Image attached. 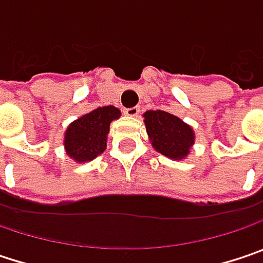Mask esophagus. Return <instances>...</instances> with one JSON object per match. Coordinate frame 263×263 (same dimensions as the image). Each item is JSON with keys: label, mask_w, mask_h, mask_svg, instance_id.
<instances>
[{"label": "esophagus", "mask_w": 263, "mask_h": 263, "mask_svg": "<svg viewBox=\"0 0 263 263\" xmlns=\"http://www.w3.org/2000/svg\"><path fill=\"white\" fill-rule=\"evenodd\" d=\"M139 110H141V107H139V106H133V107H127V109H124V114H125V115H128V117H138V115H139Z\"/></svg>", "instance_id": "1"}]
</instances>
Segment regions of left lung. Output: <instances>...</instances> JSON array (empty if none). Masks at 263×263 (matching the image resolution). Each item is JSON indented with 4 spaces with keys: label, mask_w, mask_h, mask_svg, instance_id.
<instances>
[{
    "label": "left lung",
    "mask_w": 263,
    "mask_h": 263,
    "mask_svg": "<svg viewBox=\"0 0 263 263\" xmlns=\"http://www.w3.org/2000/svg\"><path fill=\"white\" fill-rule=\"evenodd\" d=\"M143 117L148 136L160 154L179 160L190 153L195 142V135L190 125L164 110H148Z\"/></svg>",
    "instance_id": "1"
}]
</instances>
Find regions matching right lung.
<instances>
[{
  "label": "right lung",
  "mask_w": 263,
  "mask_h": 263,
  "mask_svg": "<svg viewBox=\"0 0 263 263\" xmlns=\"http://www.w3.org/2000/svg\"><path fill=\"white\" fill-rule=\"evenodd\" d=\"M121 112L114 106H103L91 110L71 122L66 132L67 154L79 163L89 161L106 149V135L110 121L120 118Z\"/></svg>",
  "instance_id": "add662e5"
}]
</instances>
